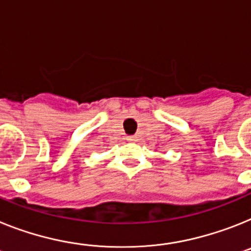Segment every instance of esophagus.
<instances>
[{
  "label": "esophagus",
  "instance_id": "obj_1",
  "mask_svg": "<svg viewBox=\"0 0 251 251\" xmlns=\"http://www.w3.org/2000/svg\"><path fill=\"white\" fill-rule=\"evenodd\" d=\"M128 141H136V137H128Z\"/></svg>",
  "mask_w": 251,
  "mask_h": 251
}]
</instances>
